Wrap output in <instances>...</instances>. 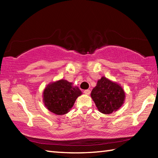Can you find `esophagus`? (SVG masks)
<instances>
[{"label":"esophagus","instance_id":"obj_1","mask_svg":"<svg viewBox=\"0 0 158 158\" xmlns=\"http://www.w3.org/2000/svg\"><path fill=\"white\" fill-rule=\"evenodd\" d=\"M84 94H85V95H89L90 93V90H89V89L85 90L84 91Z\"/></svg>","mask_w":158,"mask_h":158}]
</instances>
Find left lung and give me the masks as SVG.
Wrapping results in <instances>:
<instances>
[{
  "label": "left lung",
  "instance_id": "1",
  "mask_svg": "<svg viewBox=\"0 0 158 158\" xmlns=\"http://www.w3.org/2000/svg\"><path fill=\"white\" fill-rule=\"evenodd\" d=\"M99 111L110 114L124 103L125 94L121 85L102 77L90 93Z\"/></svg>",
  "mask_w": 158,
  "mask_h": 158
}]
</instances>
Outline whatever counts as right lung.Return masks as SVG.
Segmentation results:
<instances>
[{"label": "right lung", "mask_w": 158, "mask_h": 158, "mask_svg": "<svg viewBox=\"0 0 158 158\" xmlns=\"http://www.w3.org/2000/svg\"><path fill=\"white\" fill-rule=\"evenodd\" d=\"M82 93L73 83L65 79L50 83L43 92V101L48 110L56 115L68 113Z\"/></svg>", "instance_id": "add662e5"}]
</instances>
